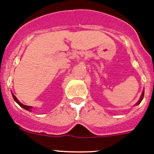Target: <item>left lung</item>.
I'll return each mask as SVG.
<instances>
[{
	"instance_id": "1",
	"label": "left lung",
	"mask_w": 154,
	"mask_h": 154,
	"mask_svg": "<svg viewBox=\"0 0 154 154\" xmlns=\"http://www.w3.org/2000/svg\"><path fill=\"white\" fill-rule=\"evenodd\" d=\"M143 96H144V90L143 91L142 94H141V96H140V99H139V100H138V102H137V103H136V104H135V106H137V105H139V104H140V103H141V102H142L143 99Z\"/></svg>"
}]
</instances>
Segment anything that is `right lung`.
Returning a JSON list of instances; mask_svg holds the SVG:
<instances>
[{"label":"right lung","mask_w":154,"mask_h":154,"mask_svg":"<svg viewBox=\"0 0 154 154\" xmlns=\"http://www.w3.org/2000/svg\"><path fill=\"white\" fill-rule=\"evenodd\" d=\"M11 94H12V96H13L14 99V101H15L16 103H17V104L19 105V106H20L22 107V108L24 109L28 110V111H29V112H31V110H32V109H33V107H32V106H26V105L22 104V103H21V102L19 101L18 99H17V97H16V96H14V95L13 93H11Z\"/></svg>","instance_id":"obj_1"}]
</instances>
